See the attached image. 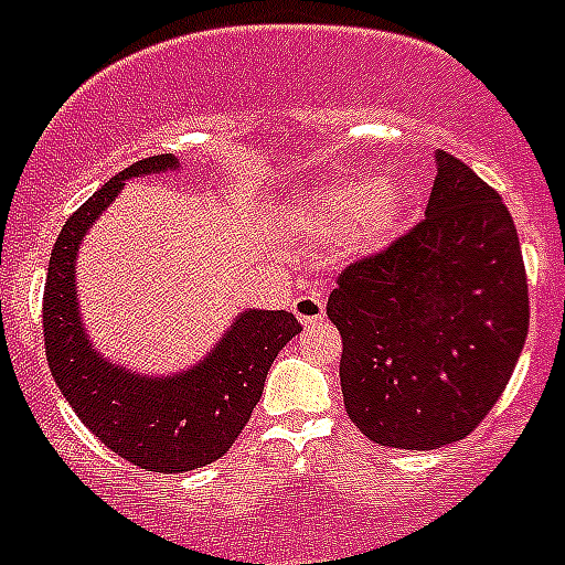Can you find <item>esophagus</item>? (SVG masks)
I'll return each mask as SVG.
<instances>
[{"label":"esophagus","instance_id":"esophagus-1","mask_svg":"<svg viewBox=\"0 0 565 565\" xmlns=\"http://www.w3.org/2000/svg\"><path fill=\"white\" fill-rule=\"evenodd\" d=\"M291 311H294V317L302 322V326H317V322H322V319H326V299L319 297L317 291L299 294V297L294 299Z\"/></svg>","mask_w":565,"mask_h":565}]
</instances>
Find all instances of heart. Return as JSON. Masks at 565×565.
<instances>
[{
	"label": "heart",
	"mask_w": 565,
	"mask_h": 565,
	"mask_svg": "<svg viewBox=\"0 0 565 565\" xmlns=\"http://www.w3.org/2000/svg\"><path fill=\"white\" fill-rule=\"evenodd\" d=\"M404 194L391 181H344L317 192L297 209L299 228L317 237H344L379 248L396 234Z\"/></svg>",
	"instance_id": "1"
}]
</instances>
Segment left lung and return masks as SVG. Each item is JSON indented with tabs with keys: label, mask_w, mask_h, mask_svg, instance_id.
Wrapping results in <instances>:
<instances>
[{
	"label": "left lung",
	"mask_w": 565,
	"mask_h": 565,
	"mask_svg": "<svg viewBox=\"0 0 565 565\" xmlns=\"http://www.w3.org/2000/svg\"><path fill=\"white\" fill-rule=\"evenodd\" d=\"M328 319L342 333L344 411L364 436L398 450L467 438L529 331L526 268L501 194L436 152L424 221L339 274Z\"/></svg>",
	"instance_id": "1"
}]
</instances>
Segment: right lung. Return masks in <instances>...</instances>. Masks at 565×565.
I'll return each mask as SVG.
<instances>
[{
    "label": "right lung",
    "instance_id": "1",
    "mask_svg": "<svg viewBox=\"0 0 565 565\" xmlns=\"http://www.w3.org/2000/svg\"><path fill=\"white\" fill-rule=\"evenodd\" d=\"M178 167L174 154H152L104 183L64 223L44 282V353L58 391L104 447L147 472H189L226 456L263 396L268 367L302 331L288 311H243L203 362L174 376H141L96 353L76 302L82 237L124 181Z\"/></svg>",
    "mask_w": 565,
    "mask_h": 565
}]
</instances>
